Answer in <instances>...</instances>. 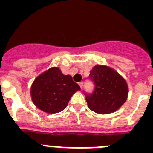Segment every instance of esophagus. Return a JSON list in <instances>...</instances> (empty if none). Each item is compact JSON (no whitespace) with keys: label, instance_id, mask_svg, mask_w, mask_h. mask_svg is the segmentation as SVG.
<instances>
[{"label":"esophagus","instance_id":"1","mask_svg":"<svg viewBox=\"0 0 153 153\" xmlns=\"http://www.w3.org/2000/svg\"><path fill=\"white\" fill-rule=\"evenodd\" d=\"M79 86H80V88L82 89V87H83V82H79Z\"/></svg>","mask_w":153,"mask_h":153}]
</instances>
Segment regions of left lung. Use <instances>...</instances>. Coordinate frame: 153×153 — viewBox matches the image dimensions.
<instances>
[{"instance_id": "8db88e82", "label": "left lung", "mask_w": 153, "mask_h": 153, "mask_svg": "<svg viewBox=\"0 0 153 153\" xmlns=\"http://www.w3.org/2000/svg\"><path fill=\"white\" fill-rule=\"evenodd\" d=\"M90 78L95 90L86 94L88 107L99 114H109L120 109L128 97V85L122 76L111 67L96 65L90 70Z\"/></svg>"}]
</instances>
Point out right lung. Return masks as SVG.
I'll list each match as a JSON object with an SVG mask.
<instances>
[{
  "label": "right lung",
  "instance_id": "1",
  "mask_svg": "<svg viewBox=\"0 0 153 153\" xmlns=\"http://www.w3.org/2000/svg\"><path fill=\"white\" fill-rule=\"evenodd\" d=\"M80 87L70 75H64L59 67H51L40 74L30 87L32 102L47 113H60Z\"/></svg>",
  "mask_w": 153,
  "mask_h": 153
}]
</instances>
